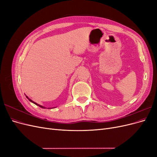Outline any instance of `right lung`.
<instances>
[{"instance_id": "1", "label": "right lung", "mask_w": 157, "mask_h": 157, "mask_svg": "<svg viewBox=\"0 0 157 157\" xmlns=\"http://www.w3.org/2000/svg\"><path fill=\"white\" fill-rule=\"evenodd\" d=\"M26 96V98L28 99H29V100L31 101V102H32V103H34V104H35V105H38V106H39V107H40L41 108H44V109H45L46 107H44V106H42V105H39V104H38V103H35V102H34V101H33V100H31V99H29V98H28L27 96ZM48 109H52V108H48Z\"/></svg>"}]
</instances>
